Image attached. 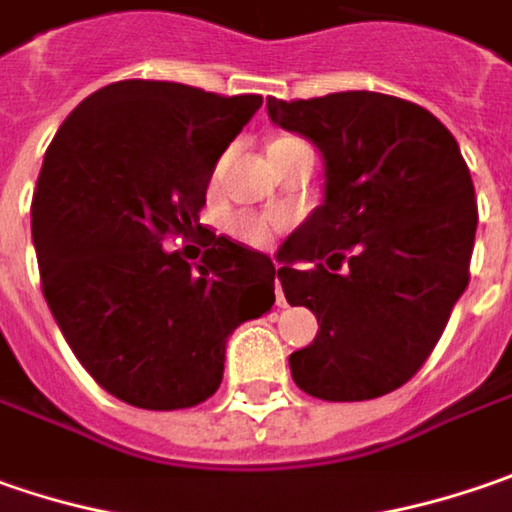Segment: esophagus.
Instances as JSON below:
<instances>
[{
  "instance_id": "obj_1",
  "label": "esophagus",
  "mask_w": 512,
  "mask_h": 512,
  "mask_svg": "<svg viewBox=\"0 0 512 512\" xmlns=\"http://www.w3.org/2000/svg\"><path fill=\"white\" fill-rule=\"evenodd\" d=\"M280 269V266H278ZM275 295H278V306H286V298H283V289H280V278L275 275Z\"/></svg>"
}]
</instances>
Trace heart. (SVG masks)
I'll return each instance as SVG.
<instances>
[{"instance_id":"obj_1","label":"heart","mask_w":512,"mask_h":512,"mask_svg":"<svg viewBox=\"0 0 512 512\" xmlns=\"http://www.w3.org/2000/svg\"><path fill=\"white\" fill-rule=\"evenodd\" d=\"M292 148H306V145L300 143V140H275L269 151H292ZM234 232L240 234L246 243H252V246H269L272 243V237L278 232V220H272V217H260V214H237L232 220Z\"/></svg>"}]
</instances>
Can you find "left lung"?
Returning a JSON list of instances; mask_svg holds the SVG:
<instances>
[{
  "instance_id": "obj_1",
  "label": "left lung",
  "mask_w": 512,
  "mask_h": 512,
  "mask_svg": "<svg viewBox=\"0 0 512 512\" xmlns=\"http://www.w3.org/2000/svg\"><path fill=\"white\" fill-rule=\"evenodd\" d=\"M266 108L326 160L323 206L280 249L283 295L321 323L289 355L292 378L321 401L387 395L424 367L470 283V168L456 137L401 97L341 91L269 97ZM298 259L306 270L294 269Z\"/></svg>"
}]
</instances>
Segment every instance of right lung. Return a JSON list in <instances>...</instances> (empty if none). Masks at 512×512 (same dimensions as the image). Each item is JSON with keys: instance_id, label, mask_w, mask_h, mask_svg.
Segmentation results:
<instances>
[{"instance_id": "obj_1", "label": "right lung", "mask_w": 512, "mask_h": 512, "mask_svg": "<svg viewBox=\"0 0 512 512\" xmlns=\"http://www.w3.org/2000/svg\"><path fill=\"white\" fill-rule=\"evenodd\" d=\"M260 102L123 79L79 102L45 151L31 203L42 295L79 364L131 407L212 398L226 338L275 303V263L200 226L217 157ZM194 228L197 267L162 249Z\"/></svg>"}]
</instances>
